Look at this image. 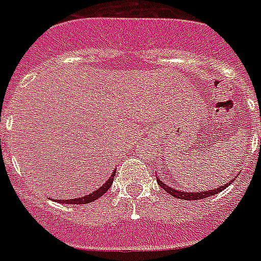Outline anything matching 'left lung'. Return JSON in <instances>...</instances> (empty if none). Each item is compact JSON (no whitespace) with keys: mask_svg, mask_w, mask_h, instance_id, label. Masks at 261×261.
Here are the masks:
<instances>
[{"mask_svg":"<svg viewBox=\"0 0 261 261\" xmlns=\"http://www.w3.org/2000/svg\"><path fill=\"white\" fill-rule=\"evenodd\" d=\"M156 181H158V185L161 186L164 191H167V194L172 195L174 198L183 199V200H200V199L208 198V196H212V195H216L218 192L223 191L224 188H227L229 185H231L232 181H233V179H232V180H228V183H225V185L219 186V187L215 188V190H208V191L203 190V191H198V192H196V191L188 192V191H183V190H178V188L170 187V186L166 185V183H164V181L162 180L159 176H158V174H156Z\"/></svg>","mask_w":261,"mask_h":261,"instance_id":"8db88e82","label":"left lung"}]
</instances>
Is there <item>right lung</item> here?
<instances>
[{"label": "right lung", "instance_id": "1", "mask_svg": "<svg viewBox=\"0 0 261 261\" xmlns=\"http://www.w3.org/2000/svg\"><path fill=\"white\" fill-rule=\"evenodd\" d=\"M115 171H117V170H114V171L111 172L110 178L107 179L106 183H103V185L100 186L99 188H97V190H94L93 192H90L89 195L80 196V198L62 199V200H58V201H60V203H63V204H87V203H91V201H94L95 199L100 198V196H102V195H103L105 192H106L107 190L111 187V185H113V180H114V176H115Z\"/></svg>", "mask_w": 261, "mask_h": 261}]
</instances>
